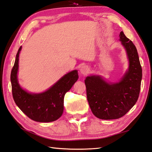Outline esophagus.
Segmentation results:
<instances>
[{
	"instance_id": "1",
	"label": "esophagus",
	"mask_w": 152,
	"mask_h": 152,
	"mask_svg": "<svg viewBox=\"0 0 152 152\" xmlns=\"http://www.w3.org/2000/svg\"><path fill=\"white\" fill-rule=\"evenodd\" d=\"M90 69L88 68V66H82L80 69V72L81 73V74H82L83 76H86L87 75L88 73L89 72Z\"/></svg>"
}]
</instances>
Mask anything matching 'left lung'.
Masks as SVG:
<instances>
[{
	"label": "left lung",
	"instance_id": "left-lung-1",
	"mask_svg": "<svg viewBox=\"0 0 152 152\" xmlns=\"http://www.w3.org/2000/svg\"><path fill=\"white\" fill-rule=\"evenodd\" d=\"M120 40L125 49L129 66L118 82H107L99 75L84 80L88 102L93 114L99 119L114 120L124 116L138 99L142 69L134 43L122 31Z\"/></svg>",
	"mask_w": 152,
	"mask_h": 152
}]
</instances>
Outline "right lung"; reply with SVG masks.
Returning <instances> with one entry per match:
<instances>
[{
	"mask_svg": "<svg viewBox=\"0 0 152 152\" xmlns=\"http://www.w3.org/2000/svg\"><path fill=\"white\" fill-rule=\"evenodd\" d=\"M18 49L15 64L11 71L10 81L12 96L16 104L30 119L38 122H50L58 119L64 111L65 94L78 80V70L66 74L47 90L40 93H31L23 89L18 83Z\"/></svg>",
	"mask_w": 152,
	"mask_h": 152,
	"instance_id": "obj_1",
	"label": "right lung"
}]
</instances>
